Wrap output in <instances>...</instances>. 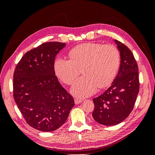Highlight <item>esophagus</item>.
<instances>
[{
  "label": "esophagus",
  "mask_w": 155,
  "mask_h": 155,
  "mask_svg": "<svg viewBox=\"0 0 155 155\" xmlns=\"http://www.w3.org/2000/svg\"><path fill=\"white\" fill-rule=\"evenodd\" d=\"M82 101H83V100H81V99H75V100H74L75 104H76V105H77V104H80V103H81Z\"/></svg>",
  "instance_id": "34e87169"
}]
</instances>
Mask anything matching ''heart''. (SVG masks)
I'll list each match as a JSON object with an SVG mask.
<instances>
[{
  "label": "heart",
  "mask_w": 155,
  "mask_h": 155,
  "mask_svg": "<svg viewBox=\"0 0 155 155\" xmlns=\"http://www.w3.org/2000/svg\"><path fill=\"white\" fill-rule=\"evenodd\" d=\"M71 59L59 58L54 64L58 77L67 85L72 84L82 72L84 76L71 88L74 96L85 97L113 81L120 64L118 49L112 45L88 43L76 46L70 51Z\"/></svg>",
  "instance_id": "1"
}]
</instances>
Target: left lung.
<instances>
[{
    "label": "left lung",
    "mask_w": 155,
    "mask_h": 155,
    "mask_svg": "<svg viewBox=\"0 0 155 155\" xmlns=\"http://www.w3.org/2000/svg\"><path fill=\"white\" fill-rule=\"evenodd\" d=\"M120 53V67L111 86L93 99L92 117L100 124L111 126L121 123L133 110L140 88L138 67L130 49L114 40Z\"/></svg>",
    "instance_id": "8db88e82"
}]
</instances>
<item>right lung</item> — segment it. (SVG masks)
I'll return each instance as SVG.
<instances>
[{
    "label": "right lung",
    "instance_id": "right-lung-1",
    "mask_svg": "<svg viewBox=\"0 0 155 155\" xmlns=\"http://www.w3.org/2000/svg\"><path fill=\"white\" fill-rule=\"evenodd\" d=\"M66 44L48 42L23 55L13 74V97L26 123L50 132L67 121L74 106L72 96L55 76V56Z\"/></svg>",
    "mask_w": 155,
    "mask_h": 155
}]
</instances>
